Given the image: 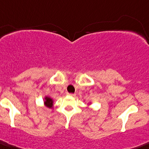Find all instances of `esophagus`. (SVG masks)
<instances>
[{"mask_svg": "<svg viewBox=\"0 0 149 149\" xmlns=\"http://www.w3.org/2000/svg\"><path fill=\"white\" fill-rule=\"evenodd\" d=\"M68 95L72 96V97H74V96L76 95H75L74 93H68Z\"/></svg>", "mask_w": 149, "mask_h": 149, "instance_id": "obj_1", "label": "esophagus"}]
</instances>
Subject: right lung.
I'll return each instance as SVG.
<instances>
[{"mask_svg": "<svg viewBox=\"0 0 149 149\" xmlns=\"http://www.w3.org/2000/svg\"><path fill=\"white\" fill-rule=\"evenodd\" d=\"M52 102H53V101H52V100L51 99V98L49 97H45V105H47L48 108H52Z\"/></svg>", "mask_w": 149, "mask_h": 149, "instance_id": "add662e5", "label": "right lung"}]
</instances>
